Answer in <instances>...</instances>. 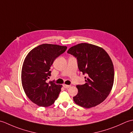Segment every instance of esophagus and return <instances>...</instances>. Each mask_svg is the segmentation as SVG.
<instances>
[{
  "instance_id": "1",
  "label": "esophagus",
  "mask_w": 133,
  "mask_h": 133,
  "mask_svg": "<svg viewBox=\"0 0 133 133\" xmlns=\"http://www.w3.org/2000/svg\"><path fill=\"white\" fill-rule=\"evenodd\" d=\"M63 86L64 87L65 89H69V87H70V85H67V84H63Z\"/></svg>"
}]
</instances>
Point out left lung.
I'll use <instances>...</instances> for the list:
<instances>
[{
	"instance_id": "1",
	"label": "left lung",
	"mask_w": 133,
	"mask_h": 133,
	"mask_svg": "<svg viewBox=\"0 0 133 133\" xmlns=\"http://www.w3.org/2000/svg\"><path fill=\"white\" fill-rule=\"evenodd\" d=\"M67 53L77 58L79 70L87 75L86 83L77 86L78 94L73 97L75 103L85 108L101 103L114 83V66L108 54L102 48L86 43L71 47Z\"/></svg>"
}]
</instances>
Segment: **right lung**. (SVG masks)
<instances>
[{"label":"right lung","mask_w":133,"mask_h":133,"mask_svg":"<svg viewBox=\"0 0 133 133\" xmlns=\"http://www.w3.org/2000/svg\"><path fill=\"white\" fill-rule=\"evenodd\" d=\"M66 46L43 44L31 50L25 58L22 69V86L26 95L39 106L48 107L54 103L62 85L47 80L55 59L67 49Z\"/></svg>","instance_id":"add662e5"}]
</instances>
